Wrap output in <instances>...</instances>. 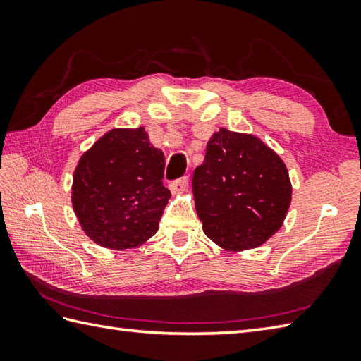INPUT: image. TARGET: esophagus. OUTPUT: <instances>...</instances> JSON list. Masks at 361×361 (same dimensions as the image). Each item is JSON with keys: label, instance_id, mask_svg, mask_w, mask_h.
<instances>
[{"label": "esophagus", "instance_id": "34e87169", "mask_svg": "<svg viewBox=\"0 0 361 361\" xmlns=\"http://www.w3.org/2000/svg\"><path fill=\"white\" fill-rule=\"evenodd\" d=\"M189 188V180L186 178V176H183V178L176 180V181H172L171 185H169V189L172 190V194H183L186 192Z\"/></svg>", "mask_w": 361, "mask_h": 361}]
</instances>
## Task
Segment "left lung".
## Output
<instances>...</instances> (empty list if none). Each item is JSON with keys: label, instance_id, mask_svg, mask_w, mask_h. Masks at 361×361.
I'll use <instances>...</instances> for the list:
<instances>
[{"label": "left lung", "instance_id": "left-lung-1", "mask_svg": "<svg viewBox=\"0 0 361 361\" xmlns=\"http://www.w3.org/2000/svg\"><path fill=\"white\" fill-rule=\"evenodd\" d=\"M192 185L204 234L228 251L264 245L291 203L288 171L278 153L255 135L224 127L208 141Z\"/></svg>", "mask_w": 361, "mask_h": 361}]
</instances>
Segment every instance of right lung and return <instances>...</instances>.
<instances>
[{
  "instance_id": "obj_1",
  "label": "right lung",
  "mask_w": 361,
  "mask_h": 361,
  "mask_svg": "<svg viewBox=\"0 0 361 361\" xmlns=\"http://www.w3.org/2000/svg\"><path fill=\"white\" fill-rule=\"evenodd\" d=\"M163 172V152L144 127L104 133L74 169L71 203L82 231L109 250L141 247L157 234L171 198Z\"/></svg>"
}]
</instances>
